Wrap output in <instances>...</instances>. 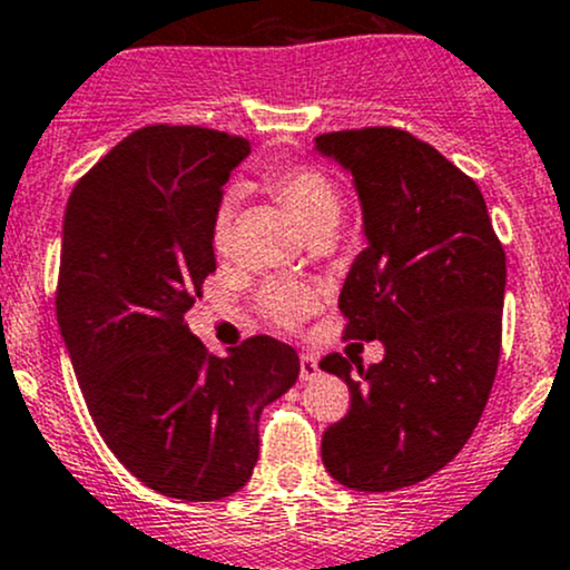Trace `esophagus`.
Wrapping results in <instances>:
<instances>
[{
    "instance_id": "1",
    "label": "esophagus",
    "mask_w": 570,
    "mask_h": 570,
    "mask_svg": "<svg viewBox=\"0 0 570 570\" xmlns=\"http://www.w3.org/2000/svg\"><path fill=\"white\" fill-rule=\"evenodd\" d=\"M320 374V363H316L314 355H301V380L311 382Z\"/></svg>"
}]
</instances>
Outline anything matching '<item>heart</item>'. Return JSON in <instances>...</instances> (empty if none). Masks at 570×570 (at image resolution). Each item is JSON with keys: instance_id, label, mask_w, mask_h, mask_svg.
<instances>
[{"instance_id": "obj_1", "label": "heart", "mask_w": 570, "mask_h": 570, "mask_svg": "<svg viewBox=\"0 0 570 570\" xmlns=\"http://www.w3.org/2000/svg\"><path fill=\"white\" fill-rule=\"evenodd\" d=\"M265 185L281 205L289 207V213L295 215L297 224L303 226L308 237L331 235L335 224L341 220V213H344V194H341L338 183L322 166H275V169L265 171ZM237 209V194H226L218 202V207H215L213 220H209V243H213V250H218V254L229 248ZM262 305H265L269 320L284 327H292L314 308V292L301 284H269L262 292Z\"/></svg>"}]
</instances>
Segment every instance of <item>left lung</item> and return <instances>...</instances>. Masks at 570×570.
<instances>
[{
  "label": "left lung",
  "instance_id": "left-lung-1",
  "mask_svg": "<svg viewBox=\"0 0 570 570\" xmlns=\"http://www.w3.org/2000/svg\"><path fill=\"white\" fill-rule=\"evenodd\" d=\"M355 177L368 245L341 289L344 338L382 341L385 357L341 376L350 412L322 434V461L346 489L395 491L456 459L494 385L505 250L475 179L401 128L316 136Z\"/></svg>",
  "mask_w": 570,
  "mask_h": 570
}]
</instances>
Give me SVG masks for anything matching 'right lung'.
<instances>
[{
  "label": "right lung",
  "instance_id": "obj_1",
  "mask_svg": "<svg viewBox=\"0 0 570 570\" xmlns=\"http://www.w3.org/2000/svg\"><path fill=\"white\" fill-rule=\"evenodd\" d=\"M243 136L147 125L76 183L65 209L57 320L109 451L149 489L190 502L248 483L262 410L295 385L289 344L250 335L218 357L185 311L215 269L209 220Z\"/></svg>",
  "mask_w": 570,
  "mask_h": 570
}]
</instances>
